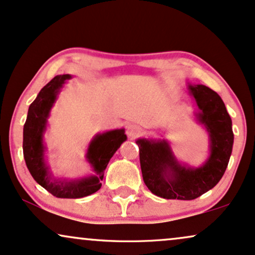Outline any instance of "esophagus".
I'll list each match as a JSON object with an SVG mask.
<instances>
[{
  "mask_svg": "<svg viewBox=\"0 0 255 255\" xmlns=\"http://www.w3.org/2000/svg\"><path fill=\"white\" fill-rule=\"evenodd\" d=\"M140 132H142V128H140L139 125L131 123V124H128L127 127V133L128 137H131V138L139 136Z\"/></svg>",
  "mask_w": 255,
  "mask_h": 255,
  "instance_id": "obj_1",
  "label": "esophagus"
}]
</instances>
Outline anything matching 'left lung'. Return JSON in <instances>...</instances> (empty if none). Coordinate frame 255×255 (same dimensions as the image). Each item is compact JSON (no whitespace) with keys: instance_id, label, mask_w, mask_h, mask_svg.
<instances>
[{"instance_id":"obj_1","label":"left lung","mask_w":255,"mask_h":255,"mask_svg":"<svg viewBox=\"0 0 255 255\" xmlns=\"http://www.w3.org/2000/svg\"><path fill=\"white\" fill-rule=\"evenodd\" d=\"M198 110L196 121L209 134V156L199 167L179 162L167 139L138 138L143 180L155 196L192 200L208 192L222 179L234 143L232 118L220 95L203 85H188Z\"/></svg>"}]
</instances>
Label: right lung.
I'll use <instances>...</instances> for the list:
<instances>
[{
  "mask_svg": "<svg viewBox=\"0 0 255 255\" xmlns=\"http://www.w3.org/2000/svg\"><path fill=\"white\" fill-rule=\"evenodd\" d=\"M71 75H57L41 88L35 100L29 105L25 125H23V157L26 166L35 181L57 198H82L95 193L101 187L105 169L111 157L127 140L124 128L97 133L89 142L86 160L92 173L82 178H56L46 162L44 133L51 109L55 105L59 92Z\"/></svg>",
  "mask_w": 255,
  "mask_h": 255,
  "instance_id": "add662e5",
  "label": "right lung"
}]
</instances>
